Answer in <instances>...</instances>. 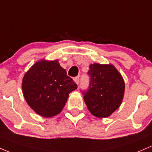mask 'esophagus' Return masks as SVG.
<instances>
[{
	"instance_id": "esophagus-1",
	"label": "esophagus",
	"mask_w": 152,
	"mask_h": 152,
	"mask_svg": "<svg viewBox=\"0 0 152 152\" xmlns=\"http://www.w3.org/2000/svg\"><path fill=\"white\" fill-rule=\"evenodd\" d=\"M79 77H75L74 78V81L76 83V84H77L78 85V83H79Z\"/></svg>"
}]
</instances>
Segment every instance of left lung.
<instances>
[{"label":"left lung","instance_id":"1","mask_svg":"<svg viewBox=\"0 0 152 152\" xmlns=\"http://www.w3.org/2000/svg\"><path fill=\"white\" fill-rule=\"evenodd\" d=\"M89 88L83 91L89 111L95 117L106 118L117 110L124 98L125 83L112 64H90Z\"/></svg>","mask_w":152,"mask_h":152}]
</instances>
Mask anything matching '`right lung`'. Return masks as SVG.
<instances>
[{"label":"right lung","instance_id":"add662e5","mask_svg":"<svg viewBox=\"0 0 152 152\" xmlns=\"http://www.w3.org/2000/svg\"><path fill=\"white\" fill-rule=\"evenodd\" d=\"M77 88V85L57 60L36 62L22 80L26 101L36 113L46 118L60 113L69 94Z\"/></svg>","mask_w":152,"mask_h":152}]
</instances>
